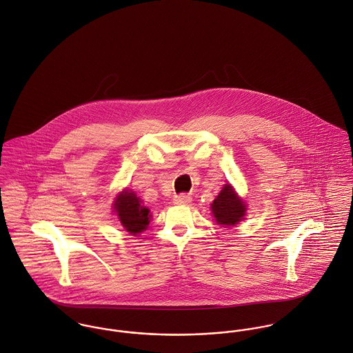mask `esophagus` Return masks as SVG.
Returning a JSON list of instances; mask_svg holds the SVG:
<instances>
[{
  "instance_id": "esophagus-1",
  "label": "esophagus",
  "mask_w": 353,
  "mask_h": 353,
  "mask_svg": "<svg viewBox=\"0 0 353 353\" xmlns=\"http://www.w3.org/2000/svg\"><path fill=\"white\" fill-rule=\"evenodd\" d=\"M191 201H192V197L190 195H185V194H181V195L174 197V203L176 204H188Z\"/></svg>"
}]
</instances>
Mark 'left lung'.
<instances>
[{
	"label": "left lung",
	"instance_id": "1",
	"mask_svg": "<svg viewBox=\"0 0 353 353\" xmlns=\"http://www.w3.org/2000/svg\"><path fill=\"white\" fill-rule=\"evenodd\" d=\"M211 211L218 225L234 226L243 219L246 204L241 197H238L234 188L228 183L212 201Z\"/></svg>",
	"mask_w": 353,
	"mask_h": 353
}]
</instances>
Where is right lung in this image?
I'll return each mask as SVG.
<instances>
[{
	"mask_svg": "<svg viewBox=\"0 0 353 353\" xmlns=\"http://www.w3.org/2000/svg\"><path fill=\"white\" fill-rule=\"evenodd\" d=\"M114 210L121 226L130 234H138L148 229L152 216L150 210L143 205L142 200L134 191L123 190L115 199Z\"/></svg>",
	"mask_w": 353,
	"mask_h": 353,
	"instance_id": "add662e5",
	"label": "right lung"
}]
</instances>
